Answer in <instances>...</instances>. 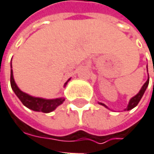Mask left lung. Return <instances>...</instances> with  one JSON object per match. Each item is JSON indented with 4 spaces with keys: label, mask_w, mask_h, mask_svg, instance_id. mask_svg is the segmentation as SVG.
I'll return each instance as SVG.
<instances>
[{
    "label": "left lung",
    "mask_w": 154,
    "mask_h": 154,
    "mask_svg": "<svg viewBox=\"0 0 154 154\" xmlns=\"http://www.w3.org/2000/svg\"><path fill=\"white\" fill-rule=\"evenodd\" d=\"M148 71V70H147ZM148 84H149V75H148V79H147V81L144 84V85L142 86V88H141V90L139 91V92L137 94V95H135L133 98H131V100H130V102H129V105H128V106H127V108H125V110H131V109H132V108H134L138 104V102L140 101V100H141V98L143 97V95H144V93H145V91H146V90L147 86H148ZM99 104H100V105L104 106L105 107H106V108H108L105 105V104H103V103H99Z\"/></svg>",
    "instance_id": "1"
}]
</instances>
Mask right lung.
Instances as JSON below:
<instances>
[{"label": "right lung", "instance_id": "right-lung-1", "mask_svg": "<svg viewBox=\"0 0 154 154\" xmlns=\"http://www.w3.org/2000/svg\"><path fill=\"white\" fill-rule=\"evenodd\" d=\"M11 68H12V66H11ZM69 80L65 83L64 86L67 85ZM10 85H11L12 90L18 97V99L21 100L22 103L26 107H28L33 111L42 112V113H50V112L54 111L58 106L63 104V102L65 100L64 98H58V99H54V100H46V99H42V98H37V97H32V96L22 91L17 87V85L14 80L12 69L10 71Z\"/></svg>", "mask_w": 154, "mask_h": 154}]
</instances>
